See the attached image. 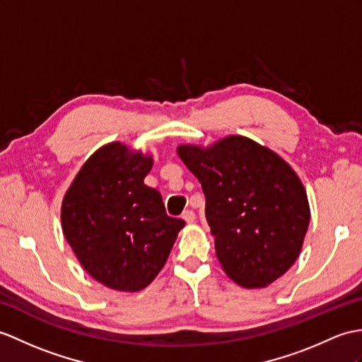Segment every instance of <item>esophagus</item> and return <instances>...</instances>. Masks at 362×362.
<instances>
[{
	"label": "esophagus",
	"mask_w": 362,
	"mask_h": 362,
	"mask_svg": "<svg viewBox=\"0 0 362 362\" xmlns=\"http://www.w3.org/2000/svg\"><path fill=\"white\" fill-rule=\"evenodd\" d=\"M182 217H183V221H187L188 223H192L196 221V213L192 211V209H185Z\"/></svg>",
	"instance_id": "34e87169"
}]
</instances>
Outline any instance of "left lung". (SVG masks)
I'll return each mask as SVG.
<instances>
[{
    "label": "left lung",
    "instance_id": "8db88e82",
    "mask_svg": "<svg viewBox=\"0 0 362 362\" xmlns=\"http://www.w3.org/2000/svg\"><path fill=\"white\" fill-rule=\"evenodd\" d=\"M199 179L217 259L243 288H264L296 262L310 223L307 192L293 168L243 136L209 146L179 145Z\"/></svg>",
    "mask_w": 362,
    "mask_h": 362
}]
</instances>
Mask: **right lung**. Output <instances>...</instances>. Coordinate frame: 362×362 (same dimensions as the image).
<instances>
[{
  "mask_svg": "<svg viewBox=\"0 0 362 362\" xmlns=\"http://www.w3.org/2000/svg\"><path fill=\"white\" fill-rule=\"evenodd\" d=\"M151 168V154L111 141L83 163L63 197L64 238L85 272L107 288H146L185 226L143 182Z\"/></svg>",
  "mask_w": 362,
  "mask_h": 362,
  "instance_id": "add662e5",
  "label": "right lung"
}]
</instances>
